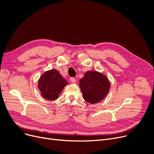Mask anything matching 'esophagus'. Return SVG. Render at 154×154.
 <instances>
[{
  "label": "esophagus",
  "instance_id": "esophagus-1",
  "mask_svg": "<svg viewBox=\"0 0 154 154\" xmlns=\"http://www.w3.org/2000/svg\"><path fill=\"white\" fill-rule=\"evenodd\" d=\"M70 81H71L72 83H75L76 82V79L74 78H70Z\"/></svg>",
  "mask_w": 154,
  "mask_h": 154
}]
</instances>
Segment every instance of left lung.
Instances as JSON below:
<instances>
[{
  "mask_svg": "<svg viewBox=\"0 0 154 154\" xmlns=\"http://www.w3.org/2000/svg\"><path fill=\"white\" fill-rule=\"evenodd\" d=\"M80 87L84 100L94 104L103 100L110 89V84L104 74L91 71L85 72L80 80Z\"/></svg>",
  "mask_w": 154,
  "mask_h": 154,
  "instance_id": "obj_1",
  "label": "left lung"
}]
</instances>
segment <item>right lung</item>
Segmentation results:
<instances>
[{
  "label": "right lung",
  "instance_id": "1",
  "mask_svg": "<svg viewBox=\"0 0 154 154\" xmlns=\"http://www.w3.org/2000/svg\"><path fill=\"white\" fill-rule=\"evenodd\" d=\"M68 82L60 75L57 70L52 69L45 72L38 81V88L44 98L55 100L59 97Z\"/></svg>",
  "mask_w": 154,
  "mask_h": 154
}]
</instances>
